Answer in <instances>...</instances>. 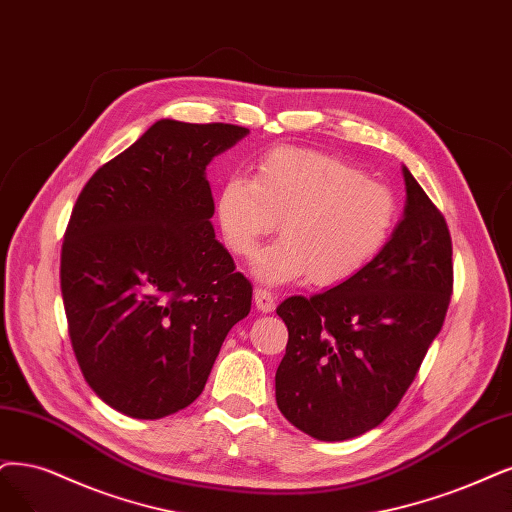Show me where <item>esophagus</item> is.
I'll return each mask as SVG.
<instances>
[{
  "mask_svg": "<svg viewBox=\"0 0 512 512\" xmlns=\"http://www.w3.org/2000/svg\"><path fill=\"white\" fill-rule=\"evenodd\" d=\"M253 299H255V306H257L259 312H266V314H268V312H274V308H276V297H274L272 291L257 287L255 293H253Z\"/></svg>",
  "mask_w": 512,
  "mask_h": 512,
  "instance_id": "34e87169",
  "label": "esophagus"
}]
</instances>
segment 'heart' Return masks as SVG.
Wrapping results in <instances>:
<instances>
[{"label":"heart","mask_w":512,"mask_h":512,"mask_svg":"<svg viewBox=\"0 0 512 512\" xmlns=\"http://www.w3.org/2000/svg\"><path fill=\"white\" fill-rule=\"evenodd\" d=\"M215 211L227 249L244 259L280 221L282 240L255 259V276L268 285L308 276L318 289L344 285L369 268L399 225L390 187L306 147H274L259 158L251 181L227 179Z\"/></svg>","instance_id":"obj_1"}]
</instances>
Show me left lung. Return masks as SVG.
<instances>
[{"label": "left lung", "instance_id": "8db88e82", "mask_svg": "<svg viewBox=\"0 0 512 512\" xmlns=\"http://www.w3.org/2000/svg\"><path fill=\"white\" fill-rule=\"evenodd\" d=\"M403 177L405 217L382 255L344 285L276 308L289 329L276 403L318 441L380 426L445 323L453 293L449 227L407 168Z\"/></svg>", "mask_w": 512, "mask_h": 512}]
</instances>
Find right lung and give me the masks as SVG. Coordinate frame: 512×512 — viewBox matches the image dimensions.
<instances>
[{
    "label": "right lung",
    "mask_w": 512,
    "mask_h": 512,
    "mask_svg": "<svg viewBox=\"0 0 512 512\" xmlns=\"http://www.w3.org/2000/svg\"><path fill=\"white\" fill-rule=\"evenodd\" d=\"M249 128L160 120L94 173L61 251L69 339L109 407L158 420L194 403L253 287L215 240L206 164Z\"/></svg>",
    "instance_id": "obj_1"
}]
</instances>
